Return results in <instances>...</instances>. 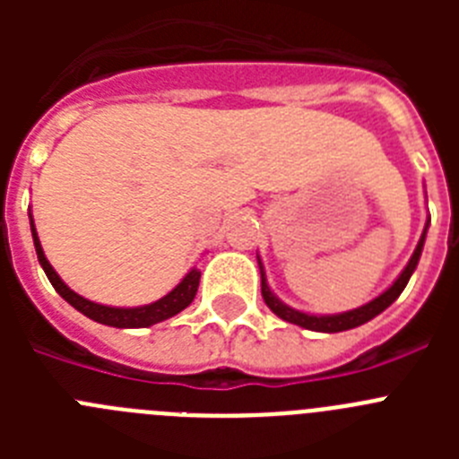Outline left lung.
<instances>
[{"mask_svg": "<svg viewBox=\"0 0 459 459\" xmlns=\"http://www.w3.org/2000/svg\"><path fill=\"white\" fill-rule=\"evenodd\" d=\"M425 232H428V225H425L423 237H420L419 246H416V250H413L411 259H409V264L404 266L403 273H400V278H397L395 282H393V285L384 291V294H379L377 299H372V301L366 303V306L356 307V310L340 312V315H322V317H317V315H307V312H299V310H294V307L285 306V303L275 299V294L269 290V285H266L264 266H262V262L257 259L259 273H262V296H264V303L275 312V315H278L280 319H285V322H290V324H296V326L307 328V331H319V333H340V331H350V328L360 326V324H366V322H370V319H375L379 312L386 310V307L395 301L397 296L403 294V290L407 287L409 278H411L413 269H416V264H419L420 253H423Z\"/></svg>", "mask_w": 459, "mask_h": 459, "instance_id": "obj_1", "label": "left lung"}]
</instances>
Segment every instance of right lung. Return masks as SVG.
Returning a JSON list of instances; mask_svg holds the SVG:
<instances>
[{
    "instance_id": "right-lung-1",
    "label": "right lung",
    "mask_w": 459,
    "mask_h": 459,
    "mask_svg": "<svg viewBox=\"0 0 459 459\" xmlns=\"http://www.w3.org/2000/svg\"><path fill=\"white\" fill-rule=\"evenodd\" d=\"M31 237H34V246H36V255H39V262L46 271L48 280L52 282L59 296H62L64 301L71 303L75 310H80L82 315H87L89 319L93 322L105 324V326H115V328H147L152 324L163 322V319L174 317L177 312H181L184 307H188L193 303L195 294H197V287H200V269H193L184 280H181L179 285L174 287L168 296L163 299H158L156 303H149V306H140V307H109V306H100V303L87 301L84 296L75 294L71 287L64 282L56 271L52 269L50 262L46 259V253L40 248L39 234H36L34 221H31Z\"/></svg>"
}]
</instances>
